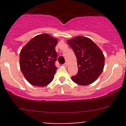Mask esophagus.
I'll list each match as a JSON object with an SVG mask.
<instances>
[{
	"mask_svg": "<svg viewBox=\"0 0 126 126\" xmlns=\"http://www.w3.org/2000/svg\"><path fill=\"white\" fill-rule=\"evenodd\" d=\"M63 66H64V67H66V68L67 66H68V64H67L66 63H64V64H63Z\"/></svg>",
	"mask_w": 126,
	"mask_h": 126,
	"instance_id": "1",
	"label": "esophagus"
}]
</instances>
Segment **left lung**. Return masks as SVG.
Segmentation results:
<instances>
[{"mask_svg":"<svg viewBox=\"0 0 126 126\" xmlns=\"http://www.w3.org/2000/svg\"><path fill=\"white\" fill-rule=\"evenodd\" d=\"M77 57L78 72L72 77L74 82L80 85L93 83L101 74L105 58L102 50L91 39L76 36L68 40Z\"/></svg>","mask_w":126,"mask_h":126,"instance_id":"left-lung-1","label":"left lung"}]
</instances>
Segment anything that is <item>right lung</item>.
<instances>
[{"label": "right lung", "instance_id": "1", "mask_svg": "<svg viewBox=\"0 0 126 126\" xmlns=\"http://www.w3.org/2000/svg\"><path fill=\"white\" fill-rule=\"evenodd\" d=\"M58 39L46 33L32 38L21 50L20 68L27 80L33 86L45 87L53 80Z\"/></svg>", "mask_w": 126, "mask_h": 126}]
</instances>
